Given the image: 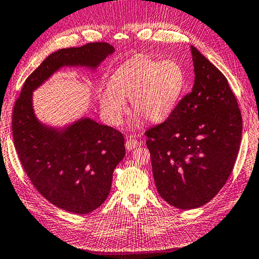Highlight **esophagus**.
<instances>
[{
    "label": "esophagus",
    "mask_w": 259,
    "mask_h": 259,
    "mask_svg": "<svg viewBox=\"0 0 259 259\" xmlns=\"http://www.w3.org/2000/svg\"><path fill=\"white\" fill-rule=\"evenodd\" d=\"M125 146L128 150H133L134 148H137V147L139 146V142H138V140H135L134 138H130L126 140Z\"/></svg>",
    "instance_id": "34e87169"
}]
</instances>
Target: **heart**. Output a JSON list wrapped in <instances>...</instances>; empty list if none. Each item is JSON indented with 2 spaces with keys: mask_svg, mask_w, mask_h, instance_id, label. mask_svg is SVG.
Returning a JSON list of instances; mask_svg holds the SVG:
<instances>
[{
  "mask_svg": "<svg viewBox=\"0 0 259 259\" xmlns=\"http://www.w3.org/2000/svg\"><path fill=\"white\" fill-rule=\"evenodd\" d=\"M184 85V69L177 61L138 55L112 74L99 105L106 121L114 126L122 120L126 101H131L132 113L152 122L162 121L176 109Z\"/></svg>",
  "mask_w": 259,
  "mask_h": 259,
  "instance_id": "b5f03b06",
  "label": "heart"
}]
</instances>
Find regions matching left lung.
<instances>
[{
    "label": "left lung",
    "instance_id": "left-lung-1",
    "mask_svg": "<svg viewBox=\"0 0 259 259\" xmlns=\"http://www.w3.org/2000/svg\"><path fill=\"white\" fill-rule=\"evenodd\" d=\"M194 84L162 124L146 132L160 196L193 209L217 196L232 174L242 116L225 75L191 46Z\"/></svg>",
    "mask_w": 259,
    "mask_h": 259
}]
</instances>
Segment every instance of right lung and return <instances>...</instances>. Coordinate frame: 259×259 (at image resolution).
I'll list each match as a JSON object with an SVG mask.
<instances>
[{
  "label": "right lung",
  "instance_id": "add662e5",
  "mask_svg": "<svg viewBox=\"0 0 259 259\" xmlns=\"http://www.w3.org/2000/svg\"><path fill=\"white\" fill-rule=\"evenodd\" d=\"M113 52L107 42L54 52L25 79L14 106L11 128L24 171L44 198L74 214L93 212L106 200L113 170L125 156V139L90 118L65 128L44 125L34 114L32 93L62 67L96 69Z\"/></svg>",
  "mask_w": 259,
  "mask_h": 259
}]
</instances>
